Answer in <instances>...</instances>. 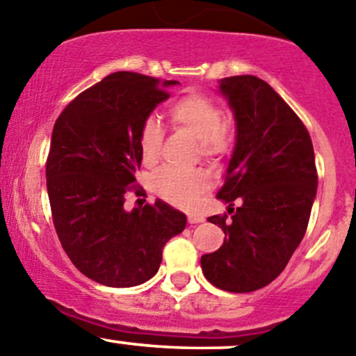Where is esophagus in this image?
I'll list each match as a JSON object with an SVG mask.
<instances>
[{
  "label": "esophagus",
  "instance_id": "obj_1",
  "mask_svg": "<svg viewBox=\"0 0 356 356\" xmlns=\"http://www.w3.org/2000/svg\"><path fill=\"white\" fill-rule=\"evenodd\" d=\"M203 220H204L203 215H196V213H189L188 215L189 224H200V222H203Z\"/></svg>",
  "mask_w": 356,
  "mask_h": 356
}]
</instances>
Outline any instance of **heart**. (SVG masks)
<instances>
[{
  "label": "heart",
  "mask_w": 356,
  "mask_h": 356,
  "mask_svg": "<svg viewBox=\"0 0 356 356\" xmlns=\"http://www.w3.org/2000/svg\"><path fill=\"white\" fill-rule=\"evenodd\" d=\"M168 117L179 131L188 132L198 141L200 153L215 158L225 152L231 143V131L222 122V110L210 96L193 92L182 96L168 108ZM163 131L155 117L143 122L139 132V152L143 163L153 167L160 158ZM210 186V175L203 170L161 168L152 179V188L160 198L177 207H193L201 193Z\"/></svg>",
  "instance_id": "obj_1"
}]
</instances>
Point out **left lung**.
Listing matches in <instances>:
<instances>
[{"label":"left lung","mask_w":356,"mask_h":356,"mask_svg":"<svg viewBox=\"0 0 356 356\" xmlns=\"http://www.w3.org/2000/svg\"><path fill=\"white\" fill-rule=\"evenodd\" d=\"M236 120V143L217 198L227 215L208 222L224 245L201 257L208 282L229 293L270 284L300 246L317 195L310 134L288 103L254 75L218 81ZM240 207L232 209L234 201Z\"/></svg>","instance_id":"8db88e82"}]
</instances>
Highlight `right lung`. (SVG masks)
I'll return each instance as SVG.
<instances>
[{"mask_svg": "<svg viewBox=\"0 0 356 356\" xmlns=\"http://www.w3.org/2000/svg\"><path fill=\"white\" fill-rule=\"evenodd\" d=\"M177 84L115 72L68 103L53 127L46 161L53 224L72 264L103 286L149 281L165 243L188 222L161 200L131 211L124 207L143 160V122Z\"/></svg>", "mask_w": 356, "mask_h": 356, "instance_id": "1", "label": "right lung"}]
</instances>
